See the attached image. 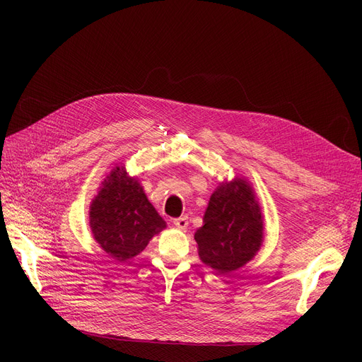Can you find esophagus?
Wrapping results in <instances>:
<instances>
[{
	"label": "esophagus",
	"mask_w": 362,
	"mask_h": 362,
	"mask_svg": "<svg viewBox=\"0 0 362 362\" xmlns=\"http://www.w3.org/2000/svg\"><path fill=\"white\" fill-rule=\"evenodd\" d=\"M175 226L177 227V229H180V230H185L186 227H187V224H189V221H187V217L185 216V217H179V218H176L175 221Z\"/></svg>",
	"instance_id": "34e87169"
}]
</instances>
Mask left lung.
<instances>
[{"label": "left lung", "mask_w": 362, "mask_h": 362, "mask_svg": "<svg viewBox=\"0 0 362 362\" xmlns=\"http://www.w3.org/2000/svg\"><path fill=\"white\" fill-rule=\"evenodd\" d=\"M195 240L201 261L223 276L258 254L264 242V216L248 179L235 176L218 183Z\"/></svg>", "instance_id": "obj_1"}]
</instances>
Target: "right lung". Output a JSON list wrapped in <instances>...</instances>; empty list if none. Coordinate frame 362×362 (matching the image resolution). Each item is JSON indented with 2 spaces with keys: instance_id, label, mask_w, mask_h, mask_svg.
<instances>
[{
  "instance_id": "right-lung-1",
  "label": "right lung",
  "mask_w": 362,
  "mask_h": 362,
  "mask_svg": "<svg viewBox=\"0 0 362 362\" xmlns=\"http://www.w3.org/2000/svg\"><path fill=\"white\" fill-rule=\"evenodd\" d=\"M89 227L110 258L124 262L139 255L167 224L157 213L136 176L126 165H114L103 179L89 205Z\"/></svg>"
}]
</instances>
